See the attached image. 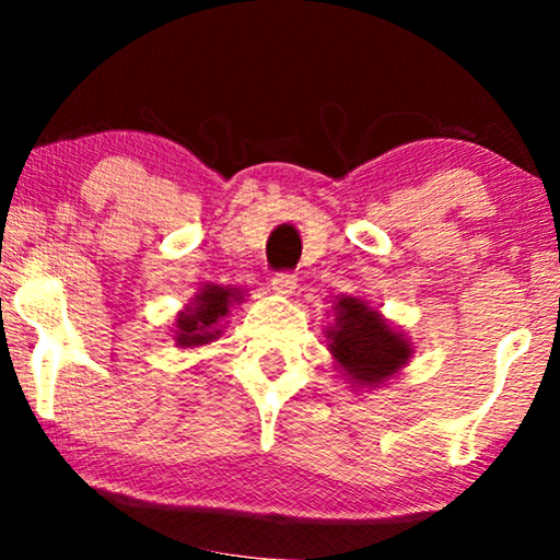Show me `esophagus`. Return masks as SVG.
Wrapping results in <instances>:
<instances>
[{
    "label": "esophagus",
    "mask_w": 560,
    "mask_h": 560,
    "mask_svg": "<svg viewBox=\"0 0 560 560\" xmlns=\"http://www.w3.org/2000/svg\"><path fill=\"white\" fill-rule=\"evenodd\" d=\"M271 289L279 298H292L294 289H298V279L292 273H276L271 279Z\"/></svg>",
    "instance_id": "1"
}]
</instances>
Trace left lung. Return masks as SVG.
<instances>
[{"mask_svg": "<svg viewBox=\"0 0 560 560\" xmlns=\"http://www.w3.org/2000/svg\"><path fill=\"white\" fill-rule=\"evenodd\" d=\"M334 324L326 326L329 352L347 384L374 389L397 376L413 358V342L376 307L352 294L334 300Z\"/></svg>", "mask_w": 560, "mask_h": 560, "instance_id": "left-lung-1", "label": "left lung"}]
</instances>
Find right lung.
Here are the masks:
<instances>
[{
	"mask_svg": "<svg viewBox=\"0 0 560 560\" xmlns=\"http://www.w3.org/2000/svg\"><path fill=\"white\" fill-rule=\"evenodd\" d=\"M244 302V292L236 287L202 284L173 324V342L176 347H202L215 342L223 331V320L231 313V305Z\"/></svg>",
	"mask_w": 560,
	"mask_h": 560,
	"instance_id": "right-lung-1",
	"label": "right lung"
}]
</instances>
